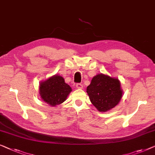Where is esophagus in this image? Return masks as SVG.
<instances>
[{
  "mask_svg": "<svg viewBox=\"0 0 155 155\" xmlns=\"http://www.w3.org/2000/svg\"><path fill=\"white\" fill-rule=\"evenodd\" d=\"M76 87L78 89H81L83 88V85L81 84H77V85H76Z\"/></svg>",
  "mask_w": 155,
  "mask_h": 155,
  "instance_id": "obj_1",
  "label": "esophagus"
}]
</instances>
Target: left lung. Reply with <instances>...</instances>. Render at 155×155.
I'll use <instances>...</instances> for the list:
<instances>
[{
  "label": "left lung",
  "mask_w": 155,
  "mask_h": 155,
  "mask_svg": "<svg viewBox=\"0 0 155 155\" xmlns=\"http://www.w3.org/2000/svg\"><path fill=\"white\" fill-rule=\"evenodd\" d=\"M86 92L93 105L99 112H107L117 106L123 94L120 81L103 74H99L91 80Z\"/></svg>",
  "instance_id": "1"
}]
</instances>
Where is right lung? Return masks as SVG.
<instances>
[{
	"mask_svg": "<svg viewBox=\"0 0 155 155\" xmlns=\"http://www.w3.org/2000/svg\"><path fill=\"white\" fill-rule=\"evenodd\" d=\"M71 91V87L64 82L63 77L57 74L41 82L39 86L41 99L52 107L64 102Z\"/></svg>",
	"mask_w": 155,
	"mask_h": 155,
	"instance_id": "add662e5",
	"label": "right lung"
}]
</instances>
